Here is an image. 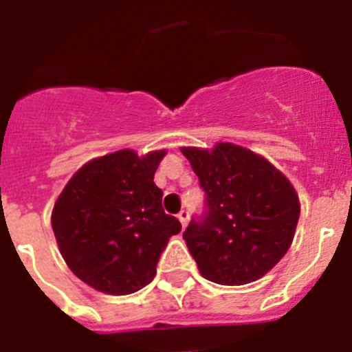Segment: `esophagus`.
Listing matches in <instances>:
<instances>
[{
  "label": "esophagus",
  "instance_id": "obj_1",
  "mask_svg": "<svg viewBox=\"0 0 352 352\" xmlns=\"http://www.w3.org/2000/svg\"><path fill=\"white\" fill-rule=\"evenodd\" d=\"M178 219H179V222H182V226L185 227L186 223H188V219H190V213H188V211H186V210H182L178 213Z\"/></svg>",
  "mask_w": 352,
  "mask_h": 352
}]
</instances>
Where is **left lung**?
Instances as JSON below:
<instances>
[{"mask_svg":"<svg viewBox=\"0 0 352 352\" xmlns=\"http://www.w3.org/2000/svg\"><path fill=\"white\" fill-rule=\"evenodd\" d=\"M182 153L204 192L203 211L183 232L201 275L222 285L266 275L291 247L300 219L291 183L268 160L229 142Z\"/></svg>","mask_w":352,"mask_h":352,"instance_id":"left-lung-1","label":"left lung"}]
</instances>
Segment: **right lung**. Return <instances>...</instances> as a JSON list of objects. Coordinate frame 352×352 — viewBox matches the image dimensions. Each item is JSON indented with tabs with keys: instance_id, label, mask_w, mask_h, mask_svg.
Listing matches in <instances>:
<instances>
[{
	"instance_id": "add662e5",
	"label": "right lung",
	"mask_w": 352,
	"mask_h": 352,
	"mask_svg": "<svg viewBox=\"0 0 352 352\" xmlns=\"http://www.w3.org/2000/svg\"><path fill=\"white\" fill-rule=\"evenodd\" d=\"M166 151L130 149L88 162L52 210V231L68 268L93 289L132 294L153 280L170 236L182 231L153 183Z\"/></svg>"
}]
</instances>
